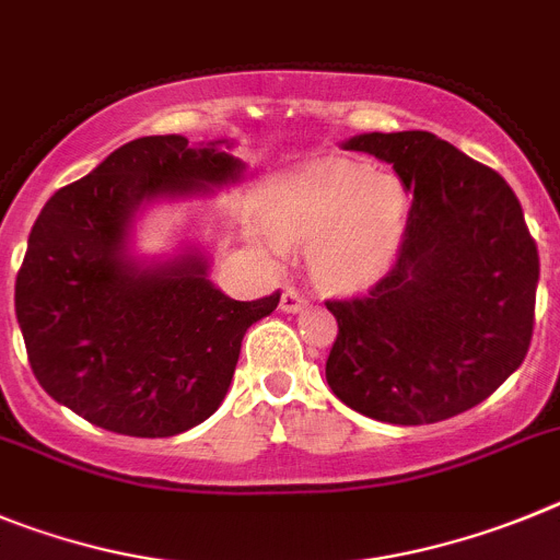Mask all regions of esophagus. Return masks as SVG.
I'll use <instances>...</instances> for the list:
<instances>
[{
    "label": "esophagus",
    "instance_id": "1",
    "mask_svg": "<svg viewBox=\"0 0 560 560\" xmlns=\"http://www.w3.org/2000/svg\"><path fill=\"white\" fill-rule=\"evenodd\" d=\"M306 306H310V301H306L301 292H295V290L281 292V310L290 312V315H295V312H304Z\"/></svg>",
    "mask_w": 560,
    "mask_h": 560
}]
</instances>
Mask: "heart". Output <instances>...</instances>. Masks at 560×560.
Instances as JSON below:
<instances>
[{"label":"heart","mask_w":560,"mask_h":560,"mask_svg":"<svg viewBox=\"0 0 560 560\" xmlns=\"http://www.w3.org/2000/svg\"><path fill=\"white\" fill-rule=\"evenodd\" d=\"M410 192L396 175L349 159H326L287 178L270 198L268 223L281 243L310 245V273L329 292L374 287L399 256ZM273 254L281 245L270 240Z\"/></svg>","instance_id":"b5f03b06"}]
</instances>
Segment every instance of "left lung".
<instances>
[{
    "label": "left lung",
    "instance_id": "obj_1",
    "mask_svg": "<svg viewBox=\"0 0 560 560\" xmlns=\"http://www.w3.org/2000/svg\"><path fill=\"white\" fill-rule=\"evenodd\" d=\"M393 164L412 195L399 259L365 299L329 301L326 382L385 424H435L486 401L533 337L538 250L516 195L427 130L342 142Z\"/></svg>",
    "mask_w": 560,
    "mask_h": 560
}]
</instances>
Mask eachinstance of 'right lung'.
<instances>
[{
    "label": "right lung",
    "mask_w": 560,
    "mask_h": 560,
    "mask_svg": "<svg viewBox=\"0 0 560 560\" xmlns=\"http://www.w3.org/2000/svg\"><path fill=\"white\" fill-rule=\"evenodd\" d=\"M229 139L142 136L63 186L35 220L16 276L30 368L58 405L108 432L170 438L223 405L243 337L279 292L234 301L209 279V250L136 254L155 203L209 198L243 180Z\"/></svg>",
    "instance_id": "add662e5"
}]
</instances>
